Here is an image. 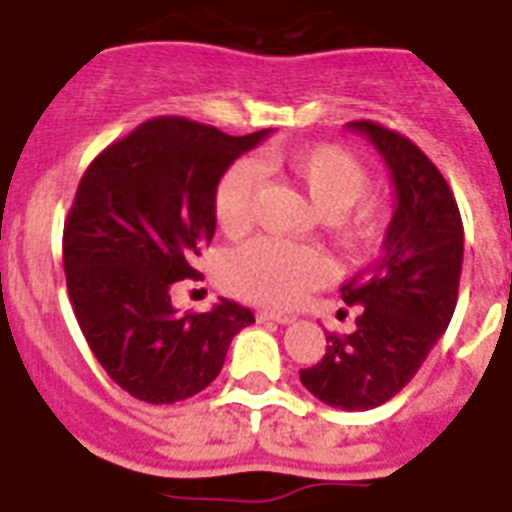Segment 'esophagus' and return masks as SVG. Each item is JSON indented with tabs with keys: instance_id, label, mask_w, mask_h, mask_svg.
Returning <instances> with one entry per match:
<instances>
[{
	"instance_id": "1",
	"label": "esophagus",
	"mask_w": 512,
	"mask_h": 512,
	"mask_svg": "<svg viewBox=\"0 0 512 512\" xmlns=\"http://www.w3.org/2000/svg\"><path fill=\"white\" fill-rule=\"evenodd\" d=\"M257 320H263V323H266V320H271V323H279V325H287V323H293V317H290V314L287 312H257Z\"/></svg>"
}]
</instances>
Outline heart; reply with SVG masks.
<instances>
[{
    "label": "heart",
    "instance_id": "1",
    "mask_svg": "<svg viewBox=\"0 0 512 512\" xmlns=\"http://www.w3.org/2000/svg\"><path fill=\"white\" fill-rule=\"evenodd\" d=\"M271 165L290 173L304 189L314 211L323 217L344 244L366 246L377 233L380 211L366 198L369 170L352 151L336 143H314L295 151H274ZM260 187L255 162L241 160L219 176L214 187V217L227 236L244 233L252 222V208ZM328 276V260L317 249L287 244L276 238H255L222 257L219 279L227 293L260 306H290L306 290Z\"/></svg>",
    "mask_w": 512,
    "mask_h": 512
}]
</instances>
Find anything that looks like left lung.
I'll use <instances>...</instances> for the list:
<instances>
[{
  "label": "left lung",
  "instance_id": "obj_1",
  "mask_svg": "<svg viewBox=\"0 0 512 512\" xmlns=\"http://www.w3.org/2000/svg\"><path fill=\"white\" fill-rule=\"evenodd\" d=\"M369 138L391 173L396 211L382 257L342 285L347 306H361L355 331L328 333V350L301 382L339 410H374L407 385L448 328L458 298L464 227L437 165L399 132L350 121Z\"/></svg>",
  "mask_w": 512,
  "mask_h": 512
}]
</instances>
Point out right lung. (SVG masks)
<instances>
[{
    "mask_svg": "<svg viewBox=\"0 0 512 512\" xmlns=\"http://www.w3.org/2000/svg\"><path fill=\"white\" fill-rule=\"evenodd\" d=\"M271 130L225 135L162 116L116 140L86 168L64 222V274L94 358L119 388L173 404L217 380L227 347L255 323L246 306L219 298L211 312L179 314L170 287L198 279L211 244L214 187Z\"/></svg>",
    "mask_w": 512,
    "mask_h": 512,
    "instance_id": "1",
    "label": "right lung"
}]
</instances>
